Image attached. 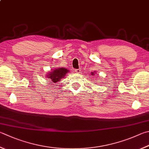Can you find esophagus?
<instances>
[{"label":"esophagus","mask_w":149,"mask_h":149,"mask_svg":"<svg viewBox=\"0 0 149 149\" xmlns=\"http://www.w3.org/2000/svg\"><path fill=\"white\" fill-rule=\"evenodd\" d=\"M75 72H77V73H79V72H80V69H76Z\"/></svg>","instance_id":"obj_1"}]
</instances>
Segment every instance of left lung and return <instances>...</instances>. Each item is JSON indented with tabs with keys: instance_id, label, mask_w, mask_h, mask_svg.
<instances>
[{
	"instance_id": "obj_1",
	"label": "left lung",
	"mask_w": 149,
	"mask_h": 149,
	"mask_svg": "<svg viewBox=\"0 0 149 149\" xmlns=\"http://www.w3.org/2000/svg\"><path fill=\"white\" fill-rule=\"evenodd\" d=\"M96 74V72H95V71H94V72H92L91 73V74L92 76H94V74Z\"/></svg>"
}]
</instances>
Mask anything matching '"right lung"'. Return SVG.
<instances>
[{
    "label": "right lung",
    "mask_w": 149,
    "mask_h": 149,
    "mask_svg": "<svg viewBox=\"0 0 149 149\" xmlns=\"http://www.w3.org/2000/svg\"><path fill=\"white\" fill-rule=\"evenodd\" d=\"M70 72L69 69L65 67H56L54 69H51L48 74H46V78L49 79L50 83H56L60 82L62 78L67 76V72Z\"/></svg>",
    "instance_id": "1"
}]
</instances>
